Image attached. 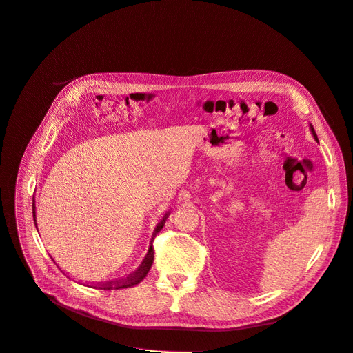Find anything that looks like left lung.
Masks as SVG:
<instances>
[{
    "label": "left lung",
    "mask_w": 353,
    "mask_h": 353,
    "mask_svg": "<svg viewBox=\"0 0 353 353\" xmlns=\"http://www.w3.org/2000/svg\"><path fill=\"white\" fill-rule=\"evenodd\" d=\"M309 128H310V132H312V136H313V139L318 141V136H316V133H314V130H313V125H312V124L309 125Z\"/></svg>",
    "instance_id": "left-lung-1"
}]
</instances>
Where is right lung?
Returning a JSON list of instances; mask_svg holds the SVG:
<instances>
[{
  "instance_id": "obj_1",
  "label": "right lung",
  "mask_w": 353,
  "mask_h": 353,
  "mask_svg": "<svg viewBox=\"0 0 353 353\" xmlns=\"http://www.w3.org/2000/svg\"><path fill=\"white\" fill-rule=\"evenodd\" d=\"M32 214H34V221H35V201L32 203ZM167 217H169V216L164 214V217L161 219L160 223L156 226L154 233H153V239H154V236L163 229ZM37 230H39V229H37ZM152 242H153V240H152ZM153 259H154V252H153V246L150 245V248H148V252L145 253V257L143 259L141 265H140L133 273H130L127 277H123V279H119V281H116V282H108V283H105V285H97V286H94V288H96V289H104V290L133 288V286L139 285V283L144 279V277L147 276L148 270H150V268H152V265H153Z\"/></svg>"
}]
</instances>
